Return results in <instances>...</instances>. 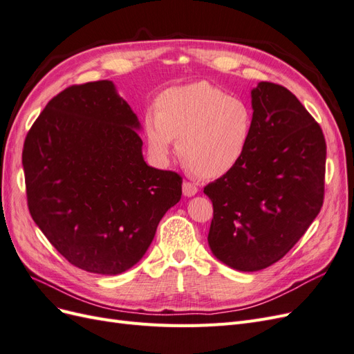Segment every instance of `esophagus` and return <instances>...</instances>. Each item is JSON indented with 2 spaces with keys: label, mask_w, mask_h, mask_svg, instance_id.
Segmentation results:
<instances>
[{
  "label": "esophagus",
  "mask_w": 354,
  "mask_h": 354,
  "mask_svg": "<svg viewBox=\"0 0 354 354\" xmlns=\"http://www.w3.org/2000/svg\"><path fill=\"white\" fill-rule=\"evenodd\" d=\"M198 194V186L190 183V181H185L183 183V195L185 196H194Z\"/></svg>",
  "instance_id": "esophagus-1"
}]
</instances>
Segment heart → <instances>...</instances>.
Here are the masks:
<instances>
[{
  "instance_id": "1",
  "label": "heart",
  "mask_w": 354,
  "mask_h": 354,
  "mask_svg": "<svg viewBox=\"0 0 354 354\" xmlns=\"http://www.w3.org/2000/svg\"><path fill=\"white\" fill-rule=\"evenodd\" d=\"M252 125L248 104L205 81L167 90L158 97L156 112L143 120L147 146L158 160L168 158L178 138L180 158L203 178L221 177L238 165Z\"/></svg>"
}]
</instances>
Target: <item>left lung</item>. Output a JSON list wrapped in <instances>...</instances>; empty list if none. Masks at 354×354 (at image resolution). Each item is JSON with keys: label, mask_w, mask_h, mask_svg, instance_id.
<instances>
[{"label": "left lung", "mask_w": 354, "mask_h": 354, "mask_svg": "<svg viewBox=\"0 0 354 354\" xmlns=\"http://www.w3.org/2000/svg\"><path fill=\"white\" fill-rule=\"evenodd\" d=\"M251 97L245 155L203 187L214 208L209 248L241 272L279 261L317 217L325 195L326 143L315 118L279 84L263 81Z\"/></svg>", "instance_id": "8db88e82"}]
</instances>
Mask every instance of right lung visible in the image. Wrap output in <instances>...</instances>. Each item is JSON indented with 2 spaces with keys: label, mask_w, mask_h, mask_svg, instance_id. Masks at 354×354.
I'll return each instance as SVG.
<instances>
[{
  "label": "right lung",
  "mask_w": 354,
  "mask_h": 354,
  "mask_svg": "<svg viewBox=\"0 0 354 354\" xmlns=\"http://www.w3.org/2000/svg\"><path fill=\"white\" fill-rule=\"evenodd\" d=\"M136 113L112 81L71 85L26 134L30 217L78 269L120 274L140 261L183 178L149 167Z\"/></svg>",
  "instance_id": "1"
}]
</instances>
